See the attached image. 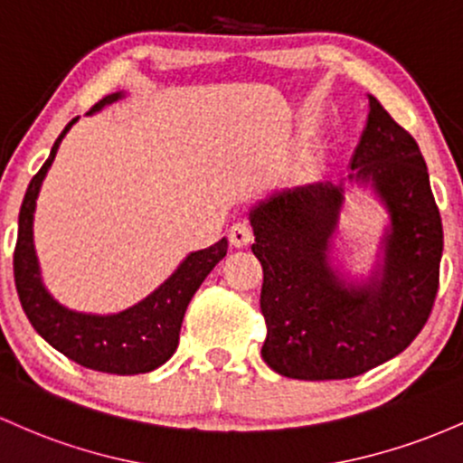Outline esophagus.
I'll list each match as a JSON object with an SVG mask.
<instances>
[{
	"mask_svg": "<svg viewBox=\"0 0 463 463\" xmlns=\"http://www.w3.org/2000/svg\"><path fill=\"white\" fill-rule=\"evenodd\" d=\"M253 241V232L249 222L238 221L230 227V242L233 247H247Z\"/></svg>",
	"mask_w": 463,
	"mask_h": 463,
	"instance_id": "obj_1",
	"label": "esophagus"
}]
</instances>
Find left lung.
Here are the masks:
<instances>
[{
    "instance_id": "8db88e82",
    "label": "left lung",
    "mask_w": 463,
    "mask_h": 463,
    "mask_svg": "<svg viewBox=\"0 0 463 463\" xmlns=\"http://www.w3.org/2000/svg\"><path fill=\"white\" fill-rule=\"evenodd\" d=\"M350 175L275 192L249 212L262 264V358L298 381H341L407 350L427 324L444 249L439 210L415 139L373 96ZM347 183L370 187L390 225L371 273L350 280L334 260Z\"/></svg>"
}]
</instances>
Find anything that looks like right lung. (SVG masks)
<instances>
[{
	"mask_svg": "<svg viewBox=\"0 0 463 463\" xmlns=\"http://www.w3.org/2000/svg\"><path fill=\"white\" fill-rule=\"evenodd\" d=\"M122 96V91L109 93L98 105H93L87 116L113 105ZM76 122L78 118L63 128L50 150V157L45 159L25 190L22 210H19L17 247H14L13 260L19 301L33 328L54 350L76 361L78 365L96 372L119 373V376L153 372L175 354L185 308L212 269L225 258L227 238H221L216 245L201 249V251L188 253L162 287L119 313H78L52 298L41 278L39 258L34 251V210L41 184L54 162L56 150Z\"/></svg>",
	"mask_w": 463,
	"mask_h": 463,
	"instance_id": "add662e5",
	"label": "right lung"
}]
</instances>
